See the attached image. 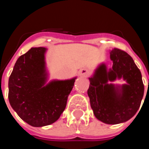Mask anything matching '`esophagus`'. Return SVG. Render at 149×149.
Listing matches in <instances>:
<instances>
[{
    "label": "esophagus",
    "instance_id": "obj_1",
    "mask_svg": "<svg viewBox=\"0 0 149 149\" xmlns=\"http://www.w3.org/2000/svg\"><path fill=\"white\" fill-rule=\"evenodd\" d=\"M89 74V70L87 69H82L79 70V75L82 77H86Z\"/></svg>",
    "mask_w": 149,
    "mask_h": 149
}]
</instances>
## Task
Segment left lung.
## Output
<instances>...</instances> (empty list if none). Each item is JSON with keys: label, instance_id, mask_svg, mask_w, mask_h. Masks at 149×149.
Returning a JSON list of instances; mask_svg holds the SVG:
<instances>
[{"label": "left lung", "instance_id": "left-lung-1", "mask_svg": "<svg viewBox=\"0 0 149 149\" xmlns=\"http://www.w3.org/2000/svg\"><path fill=\"white\" fill-rule=\"evenodd\" d=\"M110 58L112 67L100 63L89 77L87 94L96 118L107 125H117L126 122L137 113L145 88L141 71L127 52L113 49L110 51ZM120 79L126 84H113Z\"/></svg>", "mask_w": 149, "mask_h": 149}]
</instances>
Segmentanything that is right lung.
Masks as SVG:
<instances>
[{
  "mask_svg": "<svg viewBox=\"0 0 149 149\" xmlns=\"http://www.w3.org/2000/svg\"><path fill=\"white\" fill-rule=\"evenodd\" d=\"M47 49L31 48L17 58L8 80V99L17 115L33 127L56 122L66 106L77 77L48 83Z\"/></svg>",
  "mask_w": 149,
  "mask_h": 149,
  "instance_id": "1",
  "label": "right lung"
}]
</instances>
